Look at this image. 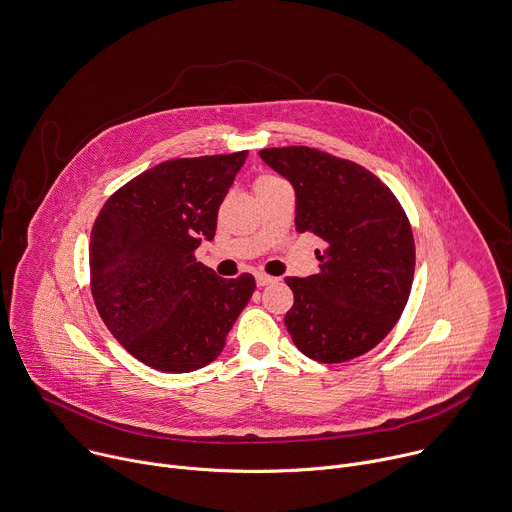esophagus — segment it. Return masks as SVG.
Segmentation results:
<instances>
[{"instance_id": "obj_1", "label": "esophagus", "mask_w": 512, "mask_h": 512, "mask_svg": "<svg viewBox=\"0 0 512 512\" xmlns=\"http://www.w3.org/2000/svg\"><path fill=\"white\" fill-rule=\"evenodd\" d=\"M276 278H272V276H268V274H264V272H256V284L258 286H268V284H272Z\"/></svg>"}]
</instances>
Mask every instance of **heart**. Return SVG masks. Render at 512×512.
<instances>
[{"instance_id": "b5f03b06", "label": "heart", "mask_w": 512, "mask_h": 512, "mask_svg": "<svg viewBox=\"0 0 512 512\" xmlns=\"http://www.w3.org/2000/svg\"><path fill=\"white\" fill-rule=\"evenodd\" d=\"M274 181H278V177H274V175H262V177H258V179H256V183H254V189H258V187H264V185H268V183H274Z\"/></svg>"}]
</instances>
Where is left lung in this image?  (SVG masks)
Segmentation results:
<instances>
[{
	"mask_svg": "<svg viewBox=\"0 0 512 512\" xmlns=\"http://www.w3.org/2000/svg\"><path fill=\"white\" fill-rule=\"evenodd\" d=\"M258 155L294 187L296 232L325 242L317 274L284 278L294 292L284 317L292 343L321 363L371 351L399 321L414 282V236L399 201L371 171L311 147Z\"/></svg>",
	"mask_w": 512,
	"mask_h": 512,
	"instance_id": "left-lung-1",
	"label": "left lung"
}]
</instances>
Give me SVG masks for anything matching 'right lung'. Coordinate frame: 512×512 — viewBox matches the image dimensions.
<instances>
[{"label":"right lung","mask_w":512,"mask_h":512,"mask_svg":"<svg viewBox=\"0 0 512 512\" xmlns=\"http://www.w3.org/2000/svg\"><path fill=\"white\" fill-rule=\"evenodd\" d=\"M248 151L173 159L137 175L102 206L90 232V286L100 319L141 363L189 373L212 363L252 298V274L226 280L195 262Z\"/></svg>","instance_id":"obj_1"}]
</instances>
